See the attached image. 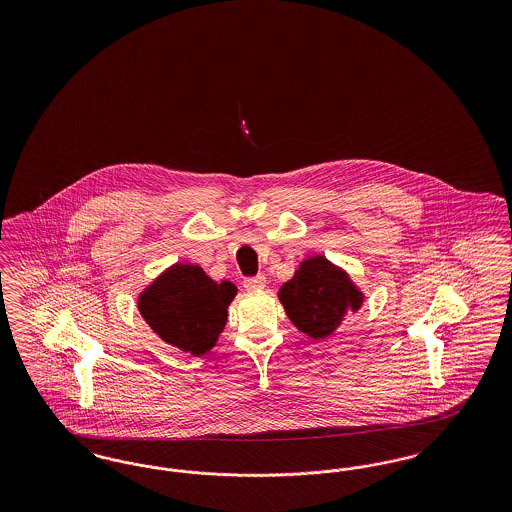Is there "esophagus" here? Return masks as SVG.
Listing matches in <instances>:
<instances>
[{
  "label": "esophagus",
  "mask_w": 512,
  "mask_h": 512,
  "mask_svg": "<svg viewBox=\"0 0 512 512\" xmlns=\"http://www.w3.org/2000/svg\"><path fill=\"white\" fill-rule=\"evenodd\" d=\"M267 284L265 276H253V278H245L244 288L247 292H257V290H263Z\"/></svg>",
  "instance_id": "34e87169"
}]
</instances>
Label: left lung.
<instances>
[{
    "instance_id": "left-lung-1",
    "label": "left lung",
    "mask_w": 512,
    "mask_h": 512,
    "mask_svg": "<svg viewBox=\"0 0 512 512\" xmlns=\"http://www.w3.org/2000/svg\"><path fill=\"white\" fill-rule=\"evenodd\" d=\"M278 297L293 324L313 340H326L347 309L357 311L363 303L349 276L322 255L303 261Z\"/></svg>"
}]
</instances>
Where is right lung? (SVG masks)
<instances>
[{
  "label": "right lung",
  "mask_w": 512,
  "mask_h": 512,
  "mask_svg": "<svg viewBox=\"0 0 512 512\" xmlns=\"http://www.w3.org/2000/svg\"><path fill=\"white\" fill-rule=\"evenodd\" d=\"M228 280L213 282L197 265H174L140 295L138 309L161 340L195 357L219 338L236 295Z\"/></svg>",
  "instance_id": "1"
}]
</instances>
